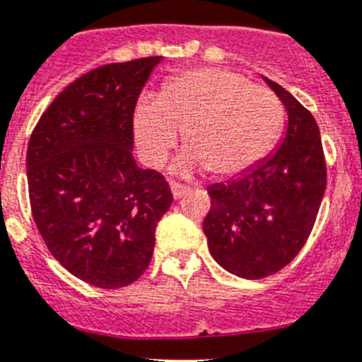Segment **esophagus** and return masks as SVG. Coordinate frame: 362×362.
I'll return each instance as SVG.
<instances>
[{"instance_id":"34e87169","label":"esophagus","mask_w":362,"mask_h":362,"mask_svg":"<svg viewBox=\"0 0 362 362\" xmlns=\"http://www.w3.org/2000/svg\"><path fill=\"white\" fill-rule=\"evenodd\" d=\"M170 188H172V196H174L175 199L183 198L185 194L188 192V187H185L183 183H175V181H172V183H170Z\"/></svg>"}]
</instances>
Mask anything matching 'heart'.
Instances as JSON below:
<instances>
[{
	"mask_svg": "<svg viewBox=\"0 0 362 362\" xmlns=\"http://www.w3.org/2000/svg\"><path fill=\"white\" fill-rule=\"evenodd\" d=\"M285 110L268 88L237 71L194 68L170 79L159 98L142 95L133 110L134 140L149 164H159L183 133L175 170L214 177L246 174L267 159L281 136Z\"/></svg>",
	"mask_w": 362,
	"mask_h": 362,
	"instance_id": "obj_1",
	"label": "heart"
}]
</instances>
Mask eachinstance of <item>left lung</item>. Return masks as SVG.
Segmentation results:
<instances>
[{
	"label": "left lung",
	"mask_w": 362,
	"mask_h": 362,
	"mask_svg": "<svg viewBox=\"0 0 362 362\" xmlns=\"http://www.w3.org/2000/svg\"><path fill=\"white\" fill-rule=\"evenodd\" d=\"M264 81L285 105V136L274 153L246 174L207 188L211 209L203 220L214 261L244 279L272 276L300 253L327 179L313 115L281 85Z\"/></svg>",
	"instance_id": "left-lung-1"
}]
</instances>
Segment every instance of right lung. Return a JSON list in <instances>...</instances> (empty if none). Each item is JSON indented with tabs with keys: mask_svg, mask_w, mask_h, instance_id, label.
Returning <instances> with one entry per match:
<instances>
[{
	"mask_svg": "<svg viewBox=\"0 0 362 362\" xmlns=\"http://www.w3.org/2000/svg\"><path fill=\"white\" fill-rule=\"evenodd\" d=\"M163 57L86 71L44 110L27 146L35 223L81 281L120 288L148 268L155 228L174 202L166 179L133 157V110Z\"/></svg>",
	"mask_w": 362,
	"mask_h": 362,
	"instance_id": "add662e5",
	"label": "right lung"
}]
</instances>
